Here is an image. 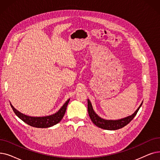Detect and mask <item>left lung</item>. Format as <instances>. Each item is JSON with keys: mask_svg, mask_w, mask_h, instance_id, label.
<instances>
[{"mask_svg": "<svg viewBox=\"0 0 160 160\" xmlns=\"http://www.w3.org/2000/svg\"><path fill=\"white\" fill-rule=\"evenodd\" d=\"M142 104V102L141 104V105L138 107L137 110L132 115L128 116L126 118H124L116 120H105V119L101 118V117H99L95 112V111L93 110V108L92 107V103L89 99H88V114H89L90 119L92 120V122L96 126L106 130H116L126 126V125H128L132 120L134 118V117L136 116L138 110H139L140 107H141Z\"/></svg>", "mask_w": 160, "mask_h": 160, "instance_id": "obj_1", "label": "left lung"}]
</instances>
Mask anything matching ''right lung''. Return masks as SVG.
<instances>
[{"instance_id":"1","label":"right lung","mask_w":160,"mask_h":160,"mask_svg":"<svg viewBox=\"0 0 160 160\" xmlns=\"http://www.w3.org/2000/svg\"><path fill=\"white\" fill-rule=\"evenodd\" d=\"M70 101V99H68L64 105L61 107V108L56 113L52 114L50 116H44V117H31L25 115L22 113L19 112L18 110H17L14 107L12 106L10 103V106L12 108L13 112L16 114V115L23 121L27 124L29 125V126L34 127V128H47L52 127L54 125L58 123L63 118L65 111L67 109V107L68 105V103Z\"/></svg>"}]
</instances>
